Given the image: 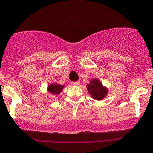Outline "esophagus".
Instances as JSON below:
<instances>
[{"label":"esophagus","mask_w":153,"mask_h":153,"mask_svg":"<svg viewBox=\"0 0 153 153\" xmlns=\"http://www.w3.org/2000/svg\"><path fill=\"white\" fill-rule=\"evenodd\" d=\"M80 82H71V85H74V86H78L79 85Z\"/></svg>","instance_id":"34e87169"}]
</instances>
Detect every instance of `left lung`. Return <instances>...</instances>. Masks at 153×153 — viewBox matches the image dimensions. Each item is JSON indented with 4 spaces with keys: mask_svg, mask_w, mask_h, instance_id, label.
Returning <instances> with one entry per match:
<instances>
[{
    "mask_svg": "<svg viewBox=\"0 0 153 153\" xmlns=\"http://www.w3.org/2000/svg\"><path fill=\"white\" fill-rule=\"evenodd\" d=\"M88 92L95 100L103 99L108 94V89L97 79L90 80V83L87 85Z\"/></svg>",
    "mask_w": 153,
    "mask_h": 153,
    "instance_id": "1",
    "label": "left lung"
}]
</instances>
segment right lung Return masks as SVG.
<instances>
[{
  "label": "right lung",
  "mask_w": 153,
  "mask_h": 153,
  "mask_svg": "<svg viewBox=\"0 0 153 153\" xmlns=\"http://www.w3.org/2000/svg\"><path fill=\"white\" fill-rule=\"evenodd\" d=\"M63 87H64V85H61L58 84H51L48 87V91L53 95H58L63 90Z\"/></svg>",
  "instance_id": "1"
}]
</instances>
